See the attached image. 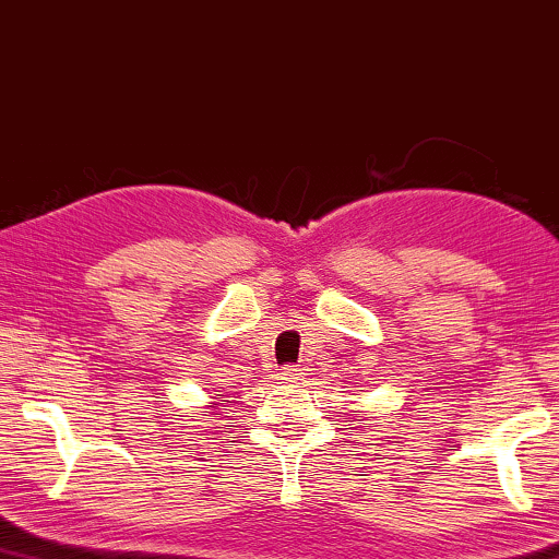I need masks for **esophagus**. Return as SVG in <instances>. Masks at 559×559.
Instances as JSON below:
<instances>
[{
    "mask_svg": "<svg viewBox=\"0 0 559 559\" xmlns=\"http://www.w3.org/2000/svg\"><path fill=\"white\" fill-rule=\"evenodd\" d=\"M281 379H283V381H288V384H296V381L301 379V371H298L296 366H283Z\"/></svg>",
    "mask_w": 559,
    "mask_h": 559,
    "instance_id": "1",
    "label": "esophagus"
}]
</instances>
